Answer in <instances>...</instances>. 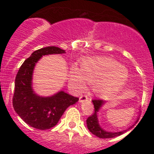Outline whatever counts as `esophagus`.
<instances>
[{
    "instance_id": "34e87169",
    "label": "esophagus",
    "mask_w": 154,
    "mask_h": 154,
    "mask_svg": "<svg viewBox=\"0 0 154 154\" xmlns=\"http://www.w3.org/2000/svg\"><path fill=\"white\" fill-rule=\"evenodd\" d=\"M88 97H87L86 95H82L81 97H80V99H79V102H80V103H83V102L88 100Z\"/></svg>"
}]
</instances>
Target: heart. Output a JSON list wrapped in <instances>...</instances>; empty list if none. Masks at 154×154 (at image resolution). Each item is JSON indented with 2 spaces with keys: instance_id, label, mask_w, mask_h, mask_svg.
Wrapping results in <instances>:
<instances>
[{
  "instance_id": "1",
  "label": "heart",
  "mask_w": 154,
  "mask_h": 154,
  "mask_svg": "<svg viewBox=\"0 0 154 154\" xmlns=\"http://www.w3.org/2000/svg\"><path fill=\"white\" fill-rule=\"evenodd\" d=\"M129 78L127 68L106 57H89L82 60L80 68L73 65L68 71V85L74 91L85 88L86 83L99 97H109L117 93Z\"/></svg>"
}]
</instances>
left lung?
Returning <instances> with one entry per match:
<instances>
[{
	"label": "left lung",
	"mask_w": 154,
	"mask_h": 154,
	"mask_svg": "<svg viewBox=\"0 0 154 154\" xmlns=\"http://www.w3.org/2000/svg\"><path fill=\"white\" fill-rule=\"evenodd\" d=\"M92 103L94 106V111L93 114L91 116L87 119L86 120V125L87 127H88V130L91 132L92 134L95 135L96 136L101 139H109V138H114L116 136H119L120 135H122L123 133H126L127 130H130L132 127L134 126V125L130 126L127 129L125 130H122V131H118V132H109L106 130H103L100 125H99L98 122V112L101 106H103L104 103V100H93Z\"/></svg>",
	"instance_id": "obj_1"
}]
</instances>
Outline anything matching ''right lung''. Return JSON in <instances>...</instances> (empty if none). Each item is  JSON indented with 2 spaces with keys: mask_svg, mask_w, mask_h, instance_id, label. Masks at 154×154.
<instances>
[{
  "mask_svg": "<svg viewBox=\"0 0 154 154\" xmlns=\"http://www.w3.org/2000/svg\"><path fill=\"white\" fill-rule=\"evenodd\" d=\"M65 53L66 51L55 46L37 50L21 65L15 77L14 109L25 123L35 129L48 130L57 125L66 109L79 100L63 91L42 97L32 88V74L37 62L45 55Z\"/></svg>",
  "mask_w": 154,
  "mask_h": 154,
  "instance_id": "add662e5",
  "label": "right lung"
}]
</instances>
